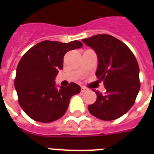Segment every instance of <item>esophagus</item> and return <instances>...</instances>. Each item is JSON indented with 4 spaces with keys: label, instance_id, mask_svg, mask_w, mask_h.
Returning <instances> with one entry per match:
<instances>
[{
    "label": "esophagus",
    "instance_id": "34e87169",
    "mask_svg": "<svg viewBox=\"0 0 154 154\" xmlns=\"http://www.w3.org/2000/svg\"><path fill=\"white\" fill-rule=\"evenodd\" d=\"M88 90V89H87L86 87L85 86H82V92H85Z\"/></svg>",
    "mask_w": 154,
    "mask_h": 154
}]
</instances>
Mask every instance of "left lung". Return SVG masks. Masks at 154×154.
Masks as SVG:
<instances>
[{
    "instance_id": "8db88e82",
    "label": "left lung",
    "mask_w": 154,
    "mask_h": 154,
    "mask_svg": "<svg viewBox=\"0 0 154 154\" xmlns=\"http://www.w3.org/2000/svg\"><path fill=\"white\" fill-rule=\"evenodd\" d=\"M82 42L97 53L96 76L106 89L105 94L96 92L97 101L88 109L103 121L117 119L134 105L140 89L136 57L126 45L111 35H95Z\"/></svg>"
}]
</instances>
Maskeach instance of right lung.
I'll return each mask as SVG.
<instances>
[{
	"mask_svg": "<svg viewBox=\"0 0 154 154\" xmlns=\"http://www.w3.org/2000/svg\"><path fill=\"white\" fill-rule=\"evenodd\" d=\"M82 46L78 41H44L23 55L17 68L14 85L20 107L32 120L49 123L59 119L66 112L70 98L79 94L81 87L73 82L57 89L55 77L58 70L63 69L65 53Z\"/></svg>",
	"mask_w": 154,
	"mask_h": 154,
	"instance_id": "add662e5",
	"label": "right lung"
}]
</instances>
